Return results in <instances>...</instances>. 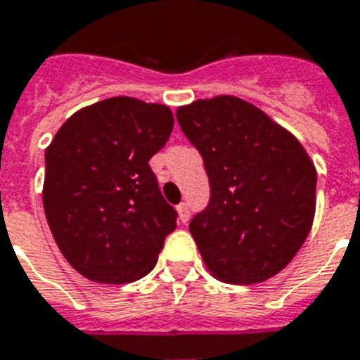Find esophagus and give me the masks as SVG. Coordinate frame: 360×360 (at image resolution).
<instances>
[{
	"instance_id": "esophagus-1",
	"label": "esophagus",
	"mask_w": 360,
	"mask_h": 360,
	"mask_svg": "<svg viewBox=\"0 0 360 360\" xmlns=\"http://www.w3.org/2000/svg\"><path fill=\"white\" fill-rule=\"evenodd\" d=\"M177 213H179V220L181 222H186L188 220V217H191V209H188V203H179L177 205Z\"/></svg>"
}]
</instances>
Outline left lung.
Returning a JSON list of instances; mask_svg holds the SVG:
<instances>
[{"mask_svg": "<svg viewBox=\"0 0 360 360\" xmlns=\"http://www.w3.org/2000/svg\"><path fill=\"white\" fill-rule=\"evenodd\" d=\"M203 158L211 196L191 220L207 269L228 284L280 273L307 240L316 213V168L295 136L230 95L177 110Z\"/></svg>", "mask_w": 360, "mask_h": 360, "instance_id": "obj_1", "label": "left lung"}]
</instances>
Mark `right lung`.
Masks as SVG:
<instances>
[{
	"mask_svg": "<svg viewBox=\"0 0 360 360\" xmlns=\"http://www.w3.org/2000/svg\"><path fill=\"white\" fill-rule=\"evenodd\" d=\"M172 130L168 106L114 97L70 115L48 146V226L86 278L129 284L155 267L177 211L162 198L149 160Z\"/></svg>",
	"mask_w": 360,
	"mask_h": 360,
	"instance_id": "1",
	"label": "right lung"
}]
</instances>
